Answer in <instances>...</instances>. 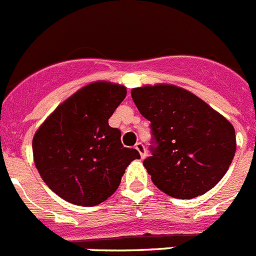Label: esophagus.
Instances as JSON below:
<instances>
[{
	"instance_id": "esophagus-1",
	"label": "esophagus",
	"mask_w": 256,
	"mask_h": 256,
	"mask_svg": "<svg viewBox=\"0 0 256 256\" xmlns=\"http://www.w3.org/2000/svg\"><path fill=\"white\" fill-rule=\"evenodd\" d=\"M135 150L140 154V158H144L146 156H147V152H146V147L143 143H140V142H138L136 144H135Z\"/></svg>"
}]
</instances>
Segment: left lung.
I'll return each mask as SVG.
<instances>
[{"instance_id": "obj_1", "label": "left lung", "mask_w": 256, "mask_h": 256, "mask_svg": "<svg viewBox=\"0 0 256 256\" xmlns=\"http://www.w3.org/2000/svg\"><path fill=\"white\" fill-rule=\"evenodd\" d=\"M140 114L151 122L152 154L143 161L158 188L192 199L218 184L236 154V132L224 116L173 84L132 88Z\"/></svg>"}]
</instances>
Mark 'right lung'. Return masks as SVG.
I'll use <instances>...</instances> for the list:
<instances>
[{
  "instance_id": "right-lung-1",
  "label": "right lung",
  "mask_w": 256,
  "mask_h": 256,
  "mask_svg": "<svg viewBox=\"0 0 256 256\" xmlns=\"http://www.w3.org/2000/svg\"><path fill=\"white\" fill-rule=\"evenodd\" d=\"M126 98V87L95 82L76 91L49 116L32 140L36 169L53 192L76 206L100 204L121 184L140 154L121 143L108 120Z\"/></svg>"
}]
</instances>
